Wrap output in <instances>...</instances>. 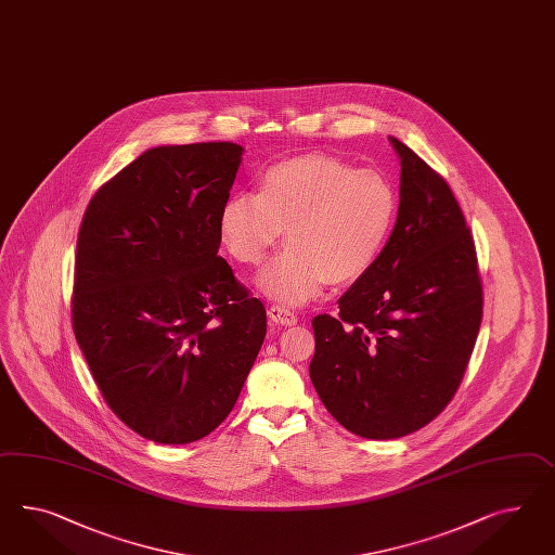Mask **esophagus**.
Masks as SVG:
<instances>
[{
    "instance_id": "esophagus-1",
    "label": "esophagus",
    "mask_w": 555,
    "mask_h": 555,
    "mask_svg": "<svg viewBox=\"0 0 555 555\" xmlns=\"http://www.w3.org/2000/svg\"><path fill=\"white\" fill-rule=\"evenodd\" d=\"M269 317L272 323H276V325H281V327H293V325H297V321H299L295 313L286 311L283 307H270Z\"/></svg>"
}]
</instances>
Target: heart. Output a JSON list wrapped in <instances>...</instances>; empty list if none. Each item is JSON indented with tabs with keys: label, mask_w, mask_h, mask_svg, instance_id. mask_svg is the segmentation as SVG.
Masks as SVG:
<instances>
[{
	"label": "heart",
	"mask_w": 555,
	"mask_h": 555,
	"mask_svg": "<svg viewBox=\"0 0 555 555\" xmlns=\"http://www.w3.org/2000/svg\"><path fill=\"white\" fill-rule=\"evenodd\" d=\"M398 197L374 169H353L325 153L269 167L256 195H230L220 238L242 264H260L283 236L285 250L256 279L276 302L299 307L330 285H349L372 269L390 236Z\"/></svg>",
	"instance_id": "b5f03b06"
}]
</instances>
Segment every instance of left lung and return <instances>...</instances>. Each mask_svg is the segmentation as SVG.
<instances>
[{"instance_id":"8db88e82","label":"left lung","mask_w":555,"mask_h":555,"mask_svg":"<svg viewBox=\"0 0 555 555\" xmlns=\"http://www.w3.org/2000/svg\"><path fill=\"white\" fill-rule=\"evenodd\" d=\"M402 165L398 218L372 269L317 315L309 375L349 433L390 440L435 420L459 388L482 317L463 210L430 165L390 137Z\"/></svg>"}]
</instances>
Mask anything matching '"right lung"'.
<instances>
[{
    "mask_svg": "<svg viewBox=\"0 0 555 555\" xmlns=\"http://www.w3.org/2000/svg\"><path fill=\"white\" fill-rule=\"evenodd\" d=\"M244 147L162 145L94 194L76 242V341L106 404L137 435L188 444L238 400L267 311L220 248Z\"/></svg>",
    "mask_w": 555,
    "mask_h": 555,
    "instance_id": "obj_1",
    "label": "right lung"
}]
</instances>
